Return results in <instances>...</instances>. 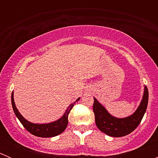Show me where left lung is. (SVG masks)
Segmentation results:
<instances>
[{"mask_svg":"<svg viewBox=\"0 0 158 158\" xmlns=\"http://www.w3.org/2000/svg\"><path fill=\"white\" fill-rule=\"evenodd\" d=\"M148 102V90L144 86V92L141 104L136 111L128 117L118 118L111 115L108 111L94 98L93 111L96 126L109 136L123 137L131 133L141 123Z\"/></svg>","mask_w":158,"mask_h":158,"instance_id":"8db88e82","label":"left lung"}]
</instances>
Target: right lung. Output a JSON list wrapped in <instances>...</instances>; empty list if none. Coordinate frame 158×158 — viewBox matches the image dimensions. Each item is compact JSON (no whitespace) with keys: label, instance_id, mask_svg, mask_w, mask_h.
I'll return each mask as SVG.
<instances>
[{"label":"right lung","instance_id":"obj_1","mask_svg":"<svg viewBox=\"0 0 158 158\" xmlns=\"http://www.w3.org/2000/svg\"><path fill=\"white\" fill-rule=\"evenodd\" d=\"M79 100V98H77L74 103H72L68 107V109H66L64 114L57 121L47 124H34L26 120L21 115V114L19 112L17 107H16L15 103H14V92H12V94H11V103H12L13 109H14V113H15L16 116H17V118L20 122V123L32 135L37 137H41V138L55 137L64 131V130L66 128L68 125V116H69L70 111L73 109V107L76 104V102H78Z\"/></svg>","mask_w":158,"mask_h":158}]
</instances>
